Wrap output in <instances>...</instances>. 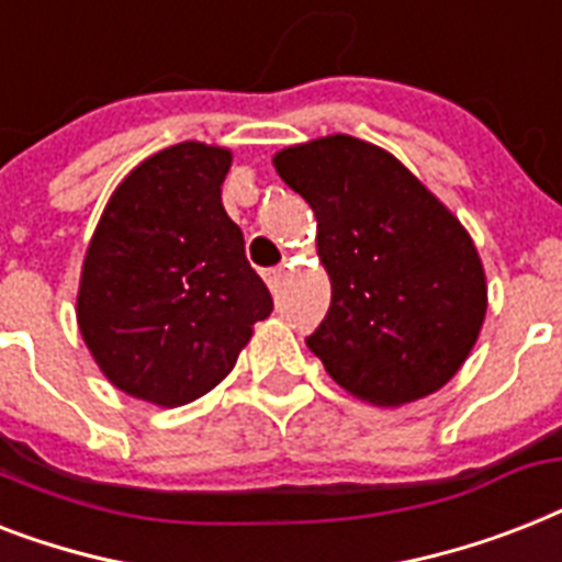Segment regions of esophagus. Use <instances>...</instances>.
Returning a JSON list of instances; mask_svg holds the SVG:
<instances>
[{"label": "esophagus", "mask_w": 562, "mask_h": 562, "mask_svg": "<svg viewBox=\"0 0 562 562\" xmlns=\"http://www.w3.org/2000/svg\"><path fill=\"white\" fill-rule=\"evenodd\" d=\"M262 277H266L268 289H271L273 294H277V291H280V285H282V277H285V268H282V266H277V268H268V271L262 273Z\"/></svg>", "instance_id": "obj_1"}]
</instances>
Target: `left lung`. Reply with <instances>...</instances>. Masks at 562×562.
Here are the masks:
<instances>
[{
  "mask_svg": "<svg viewBox=\"0 0 562 562\" xmlns=\"http://www.w3.org/2000/svg\"><path fill=\"white\" fill-rule=\"evenodd\" d=\"M273 167L317 216L331 305L305 344L328 375L378 407L445 386L487 308L459 218L390 153L349 135L282 149Z\"/></svg>",
  "mask_w": 562,
  "mask_h": 562,
  "instance_id": "1",
  "label": "left lung"
}]
</instances>
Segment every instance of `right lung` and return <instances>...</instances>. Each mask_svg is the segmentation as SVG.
<instances>
[{
	"label": "right lung",
	"mask_w": 562,
	"mask_h": 562,
	"mask_svg": "<svg viewBox=\"0 0 562 562\" xmlns=\"http://www.w3.org/2000/svg\"><path fill=\"white\" fill-rule=\"evenodd\" d=\"M227 170V149H161L123 178L91 236L77 323L98 367L135 398H202L271 314V291L222 207Z\"/></svg>",
	"instance_id": "obj_1"
}]
</instances>
